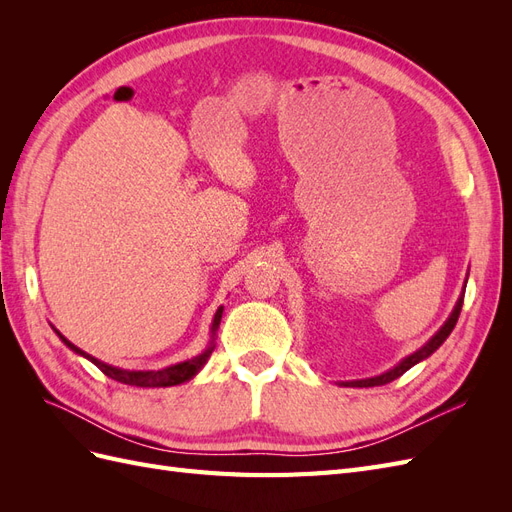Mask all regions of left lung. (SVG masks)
Here are the masks:
<instances>
[{
  "label": "left lung",
  "mask_w": 512,
  "mask_h": 512,
  "mask_svg": "<svg viewBox=\"0 0 512 512\" xmlns=\"http://www.w3.org/2000/svg\"><path fill=\"white\" fill-rule=\"evenodd\" d=\"M461 305H463V294H461V299L457 301V305H455V309H453L451 318H448V320L444 322V327H442L436 335H433L421 350H416L414 354H410L408 359L401 361L397 367H393L391 371H386V374L376 376V378H369V380H356V382H346V386H382V384H389V382L397 380L399 376H404L410 367H414L418 361L427 359V356H429L431 352H436V350L446 342V337L451 335V331L455 329V324H457V320H459Z\"/></svg>",
  "instance_id": "8db88e82"
}]
</instances>
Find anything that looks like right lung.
I'll return each mask as SVG.
<instances>
[{
	"label": "right lung",
	"mask_w": 512,
	"mask_h": 512,
	"mask_svg": "<svg viewBox=\"0 0 512 512\" xmlns=\"http://www.w3.org/2000/svg\"><path fill=\"white\" fill-rule=\"evenodd\" d=\"M222 312H224L222 307L218 309V312H215L211 333L218 331L220 320H222ZM57 335L61 337V342H64L70 350H74L76 354H83L85 359H89L91 363H94V365L102 371V374H106L108 378H113V380L123 382V384L143 386V389H153V386H175V384H181V382H185V380H190L192 376H196V371L207 363L209 354L213 352V342H211V346H209L203 354H198V356H194V359L185 361V363H179V365H173V367H166V369H160V371H128V369H117V367H111V365H106V363L94 359V356H89V354H85L81 348H76L74 344H70L68 339H66L64 335H61L59 331H57Z\"/></svg>",
	"instance_id": "right-lung-1"
}]
</instances>
